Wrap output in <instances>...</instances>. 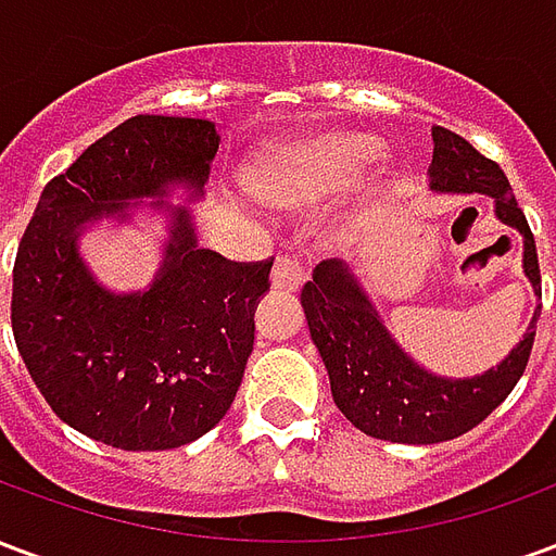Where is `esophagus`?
Listing matches in <instances>:
<instances>
[{"label": "esophagus", "mask_w": 556, "mask_h": 556, "mask_svg": "<svg viewBox=\"0 0 556 556\" xmlns=\"http://www.w3.org/2000/svg\"><path fill=\"white\" fill-rule=\"evenodd\" d=\"M303 282V265L294 255H279L274 274H270V286L277 291H298Z\"/></svg>", "instance_id": "1"}]
</instances>
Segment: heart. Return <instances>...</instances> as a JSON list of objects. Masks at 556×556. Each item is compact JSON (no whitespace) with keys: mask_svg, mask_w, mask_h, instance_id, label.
I'll return each instance as SVG.
<instances>
[{"mask_svg":"<svg viewBox=\"0 0 556 556\" xmlns=\"http://www.w3.org/2000/svg\"><path fill=\"white\" fill-rule=\"evenodd\" d=\"M378 154V142L361 134H330L270 151L250 172L258 199L279 207H306L345 190Z\"/></svg>","mask_w":556,"mask_h":556,"instance_id":"heart-1","label":"heart"}]
</instances>
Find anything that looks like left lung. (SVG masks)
Instances as JSON below:
<instances>
[{"instance_id":"8db88e82","label":"left lung","mask_w":556,"mask_h":556,"mask_svg":"<svg viewBox=\"0 0 556 556\" xmlns=\"http://www.w3.org/2000/svg\"><path fill=\"white\" fill-rule=\"evenodd\" d=\"M434 154L429 187L434 193H482L494 199V214L525 241V277L542 298L533 231L518 207L513 187L494 160L446 127H431ZM303 313L315 349L330 375V393L351 426L369 438L393 443H441L465 434L513 393L530 361L536 313L525 339L497 366L473 378H443L422 369L390 337L354 270L327 258L301 291ZM536 309H542L539 303Z\"/></svg>"}]
</instances>
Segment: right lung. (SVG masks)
<instances>
[{
  "label": "right lung",
  "instance_id": "right-lung-1",
  "mask_svg": "<svg viewBox=\"0 0 556 556\" xmlns=\"http://www.w3.org/2000/svg\"><path fill=\"white\" fill-rule=\"evenodd\" d=\"M219 134L205 118L134 115L91 142L43 187L14 262L11 327L31 381L55 417L115 450H175L226 417L253 354L267 262H229L195 243L184 205L202 195ZM157 194L170 238L146 292L103 290L76 241L98 218H126Z\"/></svg>",
  "mask_w": 556,
  "mask_h": 556
}]
</instances>
